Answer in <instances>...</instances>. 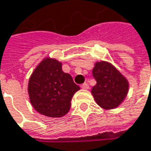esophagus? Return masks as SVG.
<instances>
[{"label": "esophagus", "mask_w": 151, "mask_h": 151, "mask_svg": "<svg viewBox=\"0 0 151 151\" xmlns=\"http://www.w3.org/2000/svg\"><path fill=\"white\" fill-rule=\"evenodd\" d=\"M81 88L82 89H85V90H87L89 88V85L87 83H84V84L81 85Z\"/></svg>", "instance_id": "obj_1"}]
</instances>
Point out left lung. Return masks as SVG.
I'll return each instance as SVG.
<instances>
[{
  "label": "left lung",
  "mask_w": 151,
  "mask_h": 151,
  "mask_svg": "<svg viewBox=\"0 0 151 151\" xmlns=\"http://www.w3.org/2000/svg\"><path fill=\"white\" fill-rule=\"evenodd\" d=\"M93 75L96 85L92 89V94L100 106L114 109L124 101L129 92V81L112 64L96 62Z\"/></svg>",
  "instance_id": "1"
}]
</instances>
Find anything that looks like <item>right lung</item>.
<instances>
[{"mask_svg": "<svg viewBox=\"0 0 151 151\" xmlns=\"http://www.w3.org/2000/svg\"><path fill=\"white\" fill-rule=\"evenodd\" d=\"M80 88L72 76L62 70V63L46 58L37 66L29 80L28 93L32 106L48 117H62L71 107V101Z\"/></svg>", "mask_w": 151, "mask_h": 151, "instance_id": "obj_1", "label": "right lung"}]
</instances>
